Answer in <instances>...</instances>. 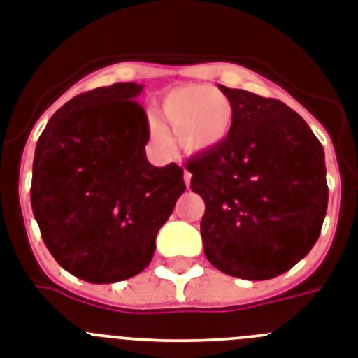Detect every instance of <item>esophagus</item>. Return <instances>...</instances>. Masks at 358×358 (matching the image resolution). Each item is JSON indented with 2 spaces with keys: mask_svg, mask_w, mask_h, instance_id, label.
<instances>
[{
  "mask_svg": "<svg viewBox=\"0 0 358 358\" xmlns=\"http://www.w3.org/2000/svg\"><path fill=\"white\" fill-rule=\"evenodd\" d=\"M182 177H185V185H186V186H190V181H192V173L188 172V170H186V172H185V176H182Z\"/></svg>",
  "mask_w": 358,
  "mask_h": 358,
  "instance_id": "obj_1",
  "label": "esophagus"
}]
</instances>
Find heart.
<instances>
[{
  "label": "heart",
  "mask_w": 358,
  "mask_h": 358,
  "mask_svg": "<svg viewBox=\"0 0 358 358\" xmlns=\"http://www.w3.org/2000/svg\"><path fill=\"white\" fill-rule=\"evenodd\" d=\"M163 123L152 121V132L163 146L170 145L166 130L176 134L177 146L186 154H203L221 146L234 128L230 99L206 85L173 88L161 103Z\"/></svg>",
  "instance_id": "obj_1"
}]
</instances>
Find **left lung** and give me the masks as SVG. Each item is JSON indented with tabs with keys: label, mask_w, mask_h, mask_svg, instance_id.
<instances>
[{
	"label": "left lung",
	"mask_w": 358,
	"mask_h": 358,
	"mask_svg": "<svg viewBox=\"0 0 358 358\" xmlns=\"http://www.w3.org/2000/svg\"><path fill=\"white\" fill-rule=\"evenodd\" d=\"M230 137L186 163L204 201V255L222 273L266 280L313 248L328 210L324 148L282 101L219 85Z\"/></svg>",
	"instance_id": "1"
}]
</instances>
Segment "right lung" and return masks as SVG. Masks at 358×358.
<instances>
[{"instance_id": "obj_1", "label": "right lung", "mask_w": 358, "mask_h": 358, "mask_svg": "<svg viewBox=\"0 0 358 358\" xmlns=\"http://www.w3.org/2000/svg\"><path fill=\"white\" fill-rule=\"evenodd\" d=\"M143 85L115 83L72 97L36 145L30 203L52 257L94 284L141 273L155 235L186 190L182 168H155L145 146Z\"/></svg>"}]
</instances>
